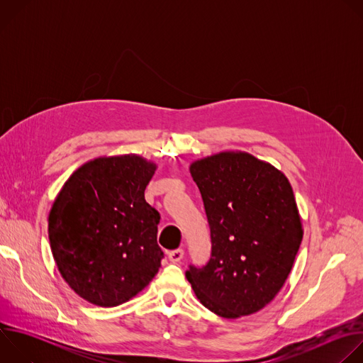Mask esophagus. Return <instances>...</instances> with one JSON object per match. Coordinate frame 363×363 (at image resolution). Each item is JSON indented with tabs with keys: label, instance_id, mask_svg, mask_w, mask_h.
<instances>
[{
	"label": "esophagus",
	"instance_id": "obj_1",
	"mask_svg": "<svg viewBox=\"0 0 363 363\" xmlns=\"http://www.w3.org/2000/svg\"><path fill=\"white\" fill-rule=\"evenodd\" d=\"M168 257H169V260H171L172 263H179V262L182 260V258H184V250H182V248L172 250V251L168 252Z\"/></svg>",
	"mask_w": 363,
	"mask_h": 363
}]
</instances>
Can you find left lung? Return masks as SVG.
I'll return each instance as SVG.
<instances>
[{"label": "left lung", "mask_w": 363, "mask_h": 363, "mask_svg": "<svg viewBox=\"0 0 363 363\" xmlns=\"http://www.w3.org/2000/svg\"><path fill=\"white\" fill-rule=\"evenodd\" d=\"M211 227L213 252L202 269L185 272L196 298L224 319L266 307L284 286L303 240V224L287 177L242 150L194 161Z\"/></svg>", "instance_id": "left-lung-1"}]
</instances>
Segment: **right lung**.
I'll list each match as a JSON object with an SVG mask.
<instances>
[{
  "label": "right lung",
  "instance_id": "obj_1",
  "mask_svg": "<svg viewBox=\"0 0 363 363\" xmlns=\"http://www.w3.org/2000/svg\"><path fill=\"white\" fill-rule=\"evenodd\" d=\"M158 165L136 153L99 157L79 167L48 213L56 266L83 300L115 307L157 276L160 213L145 201Z\"/></svg>",
  "mask_w": 363,
  "mask_h": 363
}]
</instances>
